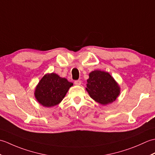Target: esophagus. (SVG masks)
<instances>
[{"label": "esophagus", "mask_w": 155, "mask_h": 155, "mask_svg": "<svg viewBox=\"0 0 155 155\" xmlns=\"http://www.w3.org/2000/svg\"><path fill=\"white\" fill-rule=\"evenodd\" d=\"M74 84H75L76 85H81V81H80V80L75 81H74Z\"/></svg>", "instance_id": "esophagus-1"}]
</instances>
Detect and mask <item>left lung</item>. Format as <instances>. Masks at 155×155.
<instances>
[{
  "label": "left lung",
  "mask_w": 155,
  "mask_h": 155,
  "mask_svg": "<svg viewBox=\"0 0 155 155\" xmlns=\"http://www.w3.org/2000/svg\"><path fill=\"white\" fill-rule=\"evenodd\" d=\"M86 90L94 101L103 105L113 103L120 94V87L113 77L98 70L89 74Z\"/></svg>",
  "instance_id": "left-lung-1"
}]
</instances>
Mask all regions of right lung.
<instances>
[{
    "instance_id": "right-lung-1",
    "label": "right lung",
    "mask_w": 155,
    "mask_h": 155,
    "mask_svg": "<svg viewBox=\"0 0 155 155\" xmlns=\"http://www.w3.org/2000/svg\"><path fill=\"white\" fill-rule=\"evenodd\" d=\"M73 83L55 73L46 74L35 88L36 99L43 107L56 106L63 99Z\"/></svg>"
}]
</instances>
